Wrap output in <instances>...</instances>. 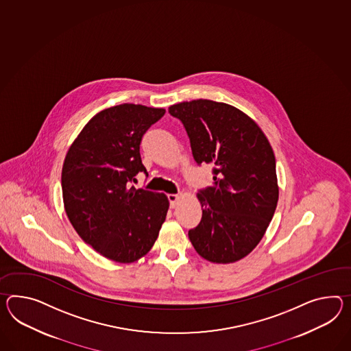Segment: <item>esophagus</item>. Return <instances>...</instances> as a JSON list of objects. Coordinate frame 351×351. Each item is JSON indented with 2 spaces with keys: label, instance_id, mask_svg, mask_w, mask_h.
I'll return each mask as SVG.
<instances>
[{
  "label": "esophagus",
  "instance_id": "34e87169",
  "mask_svg": "<svg viewBox=\"0 0 351 351\" xmlns=\"http://www.w3.org/2000/svg\"><path fill=\"white\" fill-rule=\"evenodd\" d=\"M167 197H169V200H170V206L171 208H175V206L179 204L180 195H178V194H169Z\"/></svg>",
  "mask_w": 351,
  "mask_h": 351
}]
</instances>
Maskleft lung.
I'll use <instances>...</instances> for the list:
<instances>
[{"label":"left lung","instance_id":"8db88e82","mask_svg":"<svg viewBox=\"0 0 351 351\" xmlns=\"http://www.w3.org/2000/svg\"><path fill=\"white\" fill-rule=\"evenodd\" d=\"M169 112L182 121L197 163L214 167V186L197 194L203 214L189 231L190 242L210 263H236L264 237L278 204L270 142L255 120L230 104L199 99Z\"/></svg>","mask_w":351,"mask_h":351}]
</instances>
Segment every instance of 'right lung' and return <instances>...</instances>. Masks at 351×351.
Instances as JSON below:
<instances>
[{"label":"right lung","instance_id":"right-lung-1","mask_svg":"<svg viewBox=\"0 0 351 351\" xmlns=\"http://www.w3.org/2000/svg\"><path fill=\"white\" fill-rule=\"evenodd\" d=\"M162 108L121 104L97 112L69 145L62 167L64 210L78 236L120 264L145 256L158 237L170 202L130 185L147 172L139 145Z\"/></svg>","mask_w":351,"mask_h":351}]
</instances>
